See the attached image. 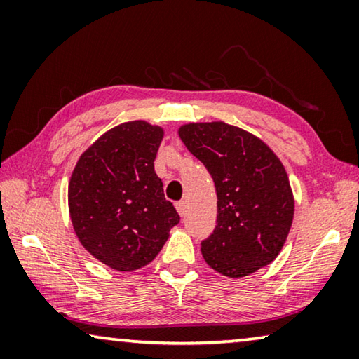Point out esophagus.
Instances as JSON below:
<instances>
[{
  "label": "esophagus",
  "instance_id": "34e87169",
  "mask_svg": "<svg viewBox=\"0 0 359 359\" xmlns=\"http://www.w3.org/2000/svg\"><path fill=\"white\" fill-rule=\"evenodd\" d=\"M175 209H177L180 217H184L185 215V210H187V203L185 201H179L177 204H175Z\"/></svg>",
  "mask_w": 359,
  "mask_h": 359
}]
</instances>
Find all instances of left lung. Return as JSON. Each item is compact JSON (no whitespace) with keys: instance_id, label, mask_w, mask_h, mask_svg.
<instances>
[{"instance_id":"obj_1","label":"left lung","mask_w":359,"mask_h":359,"mask_svg":"<svg viewBox=\"0 0 359 359\" xmlns=\"http://www.w3.org/2000/svg\"><path fill=\"white\" fill-rule=\"evenodd\" d=\"M179 137L208 168L217 190V226L201 242L205 263L231 278L271 264L294 215L278 156L259 137L224 121L182 125Z\"/></svg>"}]
</instances>
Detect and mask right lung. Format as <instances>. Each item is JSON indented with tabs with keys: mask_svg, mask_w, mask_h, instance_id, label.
I'll return each mask as SVG.
<instances>
[{
	"mask_svg": "<svg viewBox=\"0 0 359 359\" xmlns=\"http://www.w3.org/2000/svg\"><path fill=\"white\" fill-rule=\"evenodd\" d=\"M165 130L145 120L114 126L79 156L68 187L85 250L120 272L147 266L180 217L154 168Z\"/></svg>",
	"mask_w": 359,
	"mask_h": 359,
	"instance_id": "obj_1",
	"label": "right lung"
}]
</instances>
